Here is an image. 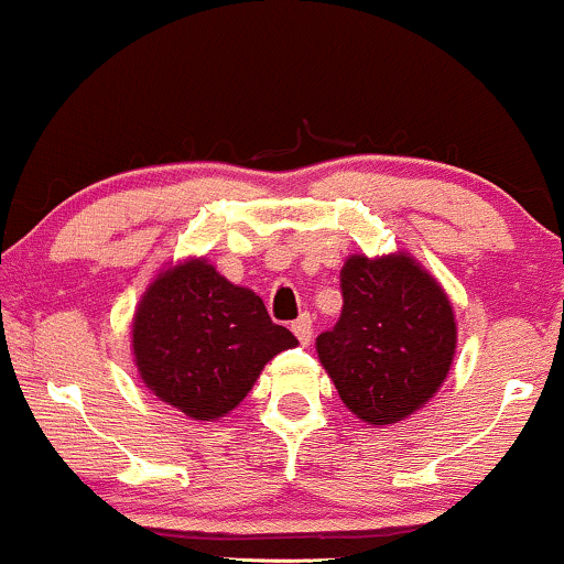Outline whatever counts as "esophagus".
Listing matches in <instances>:
<instances>
[{
	"instance_id": "34e87169",
	"label": "esophagus",
	"mask_w": 564,
	"mask_h": 564,
	"mask_svg": "<svg viewBox=\"0 0 564 564\" xmlns=\"http://www.w3.org/2000/svg\"><path fill=\"white\" fill-rule=\"evenodd\" d=\"M291 332L296 334V339H300V345L307 347L310 339H313V321H310V315L304 313L296 318L294 323H291Z\"/></svg>"
}]
</instances>
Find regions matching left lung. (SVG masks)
Returning a JSON list of instances; mask_svg holds the SVG:
<instances>
[{
	"mask_svg": "<svg viewBox=\"0 0 564 564\" xmlns=\"http://www.w3.org/2000/svg\"><path fill=\"white\" fill-rule=\"evenodd\" d=\"M341 315L315 341L341 403L373 426L430 403L456 355V318L443 286L405 251L352 254L339 273Z\"/></svg>",
	"mask_w": 564,
	"mask_h": 564,
	"instance_id": "8db88e82",
	"label": "left lung"
}]
</instances>
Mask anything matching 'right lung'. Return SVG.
Returning a JSON list of instances; mask_svg holds the SVG:
<instances>
[{"instance_id":"obj_1","label":"right lung","mask_w":564,"mask_h":564,"mask_svg":"<svg viewBox=\"0 0 564 564\" xmlns=\"http://www.w3.org/2000/svg\"><path fill=\"white\" fill-rule=\"evenodd\" d=\"M294 345L254 291L230 283L204 257L159 273L132 321L142 384L196 422L230 413L264 364Z\"/></svg>"}]
</instances>
